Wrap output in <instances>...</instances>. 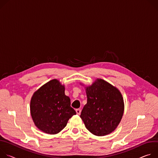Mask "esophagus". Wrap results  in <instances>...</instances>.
<instances>
[{"instance_id":"esophagus-1","label":"esophagus","mask_w":158,"mask_h":158,"mask_svg":"<svg viewBox=\"0 0 158 158\" xmlns=\"http://www.w3.org/2000/svg\"><path fill=\"white\" fill-rule=\"evenodd\" d=\"M81 109H76V112H77V114H78V115H80V114H81Z\"/></svg>"}]
</instances>
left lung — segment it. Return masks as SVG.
<instances>
[{
    "mask_svg": "<svg viewBox=\"0 0 158 158\" xmlns=\"http://www.w3.org/2000/svg\"><path fill=\"white\" fill-rule=\"evenodd\" d=\"M87 103L80 117L86 128L97 136L113 132L124 114V100L119 90L102 79L86 88Z\"/></svg>",
    "mask_w": 158,
    "mask_h": 158,
    "instance_id": "8db88e82",
    "label": "left lung"
}]
</instances>
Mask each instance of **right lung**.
Returning a JSON list of instances; mask_svg holds the SVG:
<instances>
[{"label": "right lung", "mask_w": 158, "mask_h": 158, "mask_svg": "<svg viewBox=\"0 0 158 158\" xmlns=\"http://www.w3.org/2000/svg\"><path fill=\"white\" fill-rule=\"evenodd\" d=\"M70 98L64 94V86L56 79L43 85L33 94L31 114L36 126L48 134L63 129L68 120L76 115Z\"/></svg>", "instance_id": "1"}]
</instances>
